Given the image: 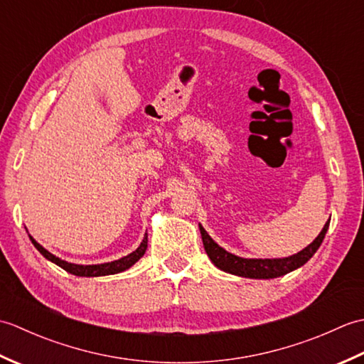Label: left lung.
Wrapping results in <instances>:
<instances>
[{
	"instance_id": "left-lung-1",
	"label": "left lung",
	"mask_w": 364,
	"mask_h": 364,
	"mask_svg": "<svg viewBox=\"0 0 364 364\" xmlns=\"http://www.w3.org/2000/svg\"><path fill=\"white\" fill-rule=\"evenodd\" d=\"M330 220L323 225L319 236L314 241L305 247L304 250L292 255L288 258H275V259H253V258H241L236 255L227 252L222 249L220 245L215 244L211 236L206 233V230L200 225V233H202V241L205 245V250L208 257L214 262V266H218L223 272L245 277V278H277L284 274H289L292 270L304 266L305 262L310 259L316 250L319 249L323 237L328 230Z\"/></svg>"
}]
</instances>
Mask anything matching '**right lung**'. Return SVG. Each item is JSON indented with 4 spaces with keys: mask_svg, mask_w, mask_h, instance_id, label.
Wrapping results in <instances>:
<instances>
[{
    "mask_svg": "<svg viewBox=\"0 0 364 364\" xmlns=\"http://www.w3.org/2000/svg\"><path fill=\"white\" fill-rule=\"evenodd\" d=\"M29 239H31V242L34 244L36 249L41 252L46 259L54 262V264H58L59 267H63L64 270H67L68 274H73V275H78V277H102V275H112V274L123 272V270L129 269L131 266L134 264V262H137L139 259L144 257V253L146 250V242H149V236H146V233H145L141 245H139L133 253L127 255V257L111 261V262H105V264L82 266V264H73V262H67L64 259L54 257L53 253H50L46 249H43V247L38 244L33 236H29Z\"/></svg>",
    "mask_w": 364,
    "mask_h": 364,
    "instance_id": "add662e5",
    "label": "right lung"
}]
</instances>
